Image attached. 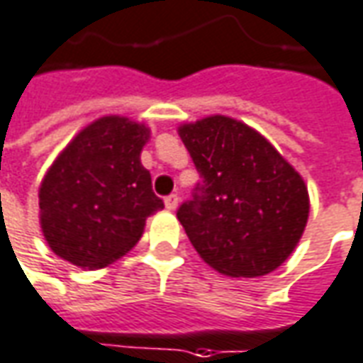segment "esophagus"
Instances as JSON below:
<instances>
[{"label":"esophagus","mask_w":363,"mask_h":363,"mask_svg":"<svg viewBox=\"0 0 363 363\" xmlns=\"http://www.w3.org/2000/svg\"><path fill=\"white\" fill-rule=\"evenodd\" d=\"M164 206H167L169 211H177V206H179V196H177V194L167 196V199H164Z\"/></svg>","instance_id":"esophagus-1"}]
</instances>
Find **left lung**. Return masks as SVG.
Instances as JSON below:
<instances>
[{"label":"left lung","mask_w":363,"mask_h":363,"mask_svg":"<svg viewBox=\"0 0 363 363\" xmlns=\"http://www.w3.org/2000/svg\"><path fill=\"white\" fill-rule=\"evenodd\" d=\"M177 130L202 179L177 214L194 250L230 278L274 272L306 230L302 174L262 133L233 117L208 115Z\"/></svg>","instance_id":"left-lung-1"}]
</instances>
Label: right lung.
I'll list each match as a JSON object with an SVG mask.
<instances>
[{
  "instance_id": "obj_1",
  "label": "right lung",
  "mask_w": 363,
  "mask_h": 363,
  "mask_svg": "<svg viewBox=\"0 0 363 363\" xmlns=\"http://www.w3.org/2000/svg\"><path fill=\"white\" fill-rule=\"evenodd\" d=\"M149 139L145 123L103 115L55 157L39 184V226L59 258L99 270L139 242L147 218L164 208L140 162Z\"/></svg>"
}]
</instances>
